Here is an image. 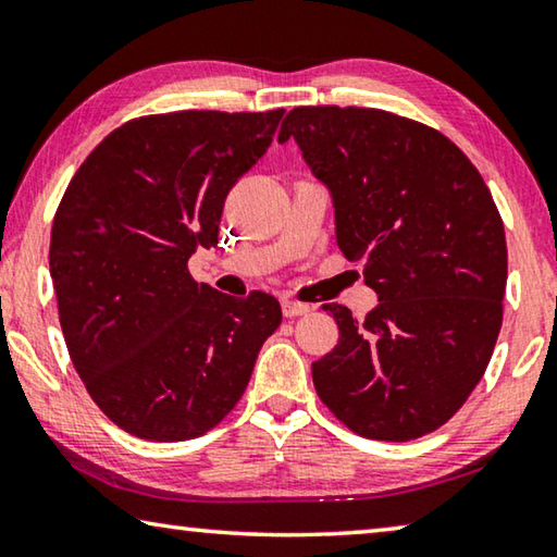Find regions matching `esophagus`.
I'll use <instances>...</instances> for the list:
<instances>
[{"mask_svg": "<svg viewBox=\"0 0 557 557\" xmlns=\"http://www.w3.org/2000/svg\"><path fill=\"white\" fill-rule=\"evenodd\" d=\"M312 312V307L309 305H301V301H297V299H282V314H285L287 319H292V317H301V314H309Z\"/></svg>", "mask_w": 557, "mask_h": 557, "instance_id": "esophagus-1", "label": "esophagus"}]
</instances>
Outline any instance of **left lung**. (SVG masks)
Masks as SVG:
<instances>
[{
  "instance_id": "8db88e82",
  "label": "left lung",
  "mask_w": 557,
  "mask_h": 557,
  "mask_svg": "<svg viewBox=\"0 0 557 557\" xmlns=\"http://www.w3.org/2000/svg\"><path fill=\"white\" fill-rule=\"evenodd\" d=\"M295 139L329 188L336 243L363 262L375 305L338 324L312 363L319 398L356 435L408 442L437 430L476 388L502 332L506 235L482 174L437 129L371 108H295Z\"/></svg>"
}]
</instances>
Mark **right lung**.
Returning a JSON list of instances; mask_svg holds the SVG:
<instances>
[{"instance_id":"add662e5","label":"right lung","mask_w":557,"mask_h":557,"mask_svg":"<svg viewBox=\"0 0 557 557\" xmlns=\"http://www.w3.org/2000/svg\"><path fill=\"white\" fill-rule=\"evenodd\" d=\"M285 110H184L132 120L65 188L49 265L59 319L90 398L129 435L194 440L248 388L280 301L235 299L188 275L219 243L225 196L268 152Z\"/></svg>"}]
</instances>
